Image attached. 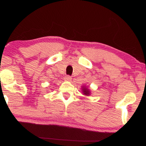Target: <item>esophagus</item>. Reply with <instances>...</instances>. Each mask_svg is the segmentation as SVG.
Wrapping results in <instances>:
<instances>
[{
	"mask_svg": "<svg viewBox=\"0 0 146 146\" xmlns=\"http://www.w3.org/2000/svg\"><path fill=\"white\" fill-rule=\"evenodd\" d=\"M71 76H66L64 78V80L65 81H71Z\"/></svg>",
	"mask_w": 146,
	"mask_h": 146,
	"instance_id": "obj_1",
	"label": "esophagus"
}]
</instances>
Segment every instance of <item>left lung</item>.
I'll use <instances>...</instances> for the list:
<instances>
[{
    "mask_svg": "<svg viewBox=\"0 0 146 146\" xmlns=\"http://www.w3.org/2000/svg\"><path fill=\"white\" fill-rule=\"evenodd\" d=\"M82 93L85 96H89V95L91 94V91L88 88H87L86 86H82Z\"/></svg>",
    "mask_w": 146,
    "mask_h": 146,
    "instance_id": "8db88e82",
    "label": "left lung"
}]
</instances>
